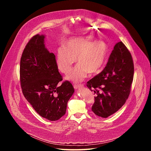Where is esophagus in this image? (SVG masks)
<instances>
[{
  "label": "esophagus",
  "instance_id": "1",
  "mask_svg": "<svg viewBox=\"0 0 151 151\" xmlns=\"http://www.w3.org/2000/svg\"><path fill=\"white\" fill-rule=\"evenodd\" d=\"M83 87H84V85H83V84H79V85H78V84H77H77H74V88L76 89L82 88H83Z\"/></svg>",
  "mask_w": 151,
  "mask_h": 151
}]
</instances>
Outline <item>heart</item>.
Instances as JSON below:
<instances>
[{
	"label": "heart",
	"mask_w": 151,
	"mask_h": 151,
	"mask_svg": "<svg viewBox=\"0 0 151 151\" xmlns=\"http://www.w3.org/2000/svg\"><path fill=\"white\" fill-rule=\"evenodd\" d=\"M108 52L106 43L103 41H93L88 38H75L58 48L56 53V65L63 74H68L74 63H79L67 79L76 83L83 81L88 72L97 73L103 67Z\"/></svg>",
	"instance_id": "obj_1"
}]
</instances>
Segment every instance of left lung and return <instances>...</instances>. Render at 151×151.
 <instances>
[{
	"label": "left lung",
	"mask_w": 151,
	"mask_h": 151,
	"mask_svg": "<svg viewBox=\"0 0 151 151\" xmlns=\"http://www.w3.org/2000/svg\"><path fill=\"white\" fill-rule=\"evenodd\" d=\"M134 72L131 53L122 42L117 43L106 66L87 83L88 88L97 94L91 108L94 114L107 118L122 107L130 93Z\"/></svg>",
	"instance_id": "1"
}]
</instances>
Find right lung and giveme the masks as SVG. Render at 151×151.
<instances>
[{
	"instance_id": "right-lung-1",
	"label": "right lung",
	"mask_w": 151,
	"mask_h": 151,
	"mask_svg": "<svg viewBox=\"0 0 151 151\" xmlns=\"http://www.w3.org/2000/svg\"><path fill=\"white\" fill-rule=\"evenodd\" d=\"M43 35L29 41L20 62V82L25 98L39 115L56 121L65 114L68 100L74 93L69 81H62L55 56L45 47Z\"/></svg>"
}]
</instances>
